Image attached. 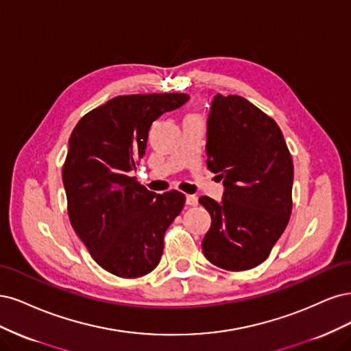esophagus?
Returning <instances> with one entry per match:
<instances>
[{
  "label": "esophagus",
  "mask_w": 351,
  "mask_h": 351,
  "mask_svg": "<svg viewBox=\"0 0 351 351\" xmlns=\"http://www.w3.org/2000/svg\"><path fill=\"white\" fill-rule=\"evenodd\" d=\"M198 204V198L195 195H186V206H197Z\"/></svg>",
  "instance_id": "1"
}]
</instances>
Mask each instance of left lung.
<instances>
[{"label":"left lung","mask_w":351,"mask_h":351,"mask_svg":"<svg viewBox=\"0 0 351 351\" xmlns=\"http://www.w3.org/2000/svg\"><path fill=\"white\" fill-rule=\"evenodd\" d=\"M206 153L224 192L221 202L199 198L211 216L202 252L223 269H251L265 261L289 223L291 154L277 122L236 95L214 97Z\"/></svg>","instance_id":"left-lung-1"}]
</instances>
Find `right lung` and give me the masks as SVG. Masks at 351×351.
I'll return each instance as SVG.
<instances>
[{
  "mask_svg": "<svg viewBox=\"0 0 351 351\" xmlns=\"http://www.w3.org/2000/svg\"><path fill=\"white\" fill-rule=\"evenodd\" d=\"M186 100L185 93L118 96L90 110L71 132L62 166L70 223L110 274L137 278L160 263L165 233L185 195L176 189L156 195L131 171L145 154L152 123Z\"/></svg>",
  "mask_w": 351,
  "mask_h": 351,
  "instance_id": "obj_1",
  "label": "right lung"
}]
</instances>
